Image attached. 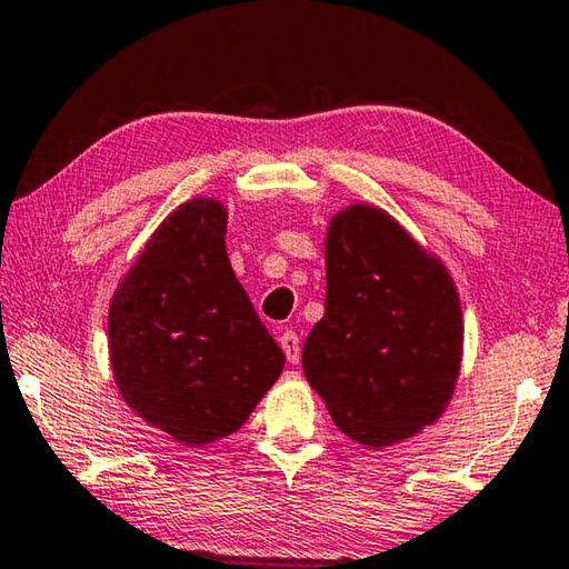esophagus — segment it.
I'll return each mask as SVG.
<instances>
[{"label": "esophagus", "instance_id": "esophagus-1", "mask_svg": "<svg viewBox=\"0 0 569 569\" xmlns=\"http://www.w3.org/2000/svg\"><path fill=\"white\" fill-rule=\"evenodd\" d=\"M281 349L286 359L291 365H299L301 359V345H299V337H296V331H283L281 333Z\"/></svg>", "mask_w": 569, "mask_h": 569}]
</instances>
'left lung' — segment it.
Wrapping results in <instances>:
<instances>
[{"label": "left lung", "mask_w": 569, "mask_h": 569, "mask_svg": "<svg viewBox=\"0 0 569 569\" xmlns=\"http://www.w3.org/2000/svg\"><path fill=\"white\" fill-rule=\"evenodd\" d=\"M327 311L303 375L341 432L367 448L432 426L453 398L463 313L440 260L380 207L351 204L327 232Z\"/></svg>", "instance_id": "8db88e82"}]
</instances>
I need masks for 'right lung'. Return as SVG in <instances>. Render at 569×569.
Instances as JSON below:
<instances>
[{"mask_svg":"<svg viewBox=\"0 0 569 569\" xmlns=\"http://www.w3.org/2000/svg\"><path fill=\"white\" fill-rule=\"evenodd\" d=\"M228 210L194 197L143 246L108 309V351L126 405L184 446L236 432L281 377L224 250Z\"/></svg>","mask_w":569,"mask_h":569,"instance_id":"obj_1","label":"right lung"}]
</instances>
